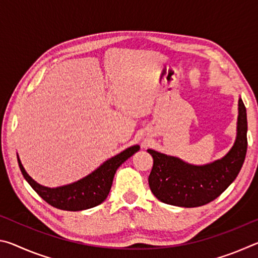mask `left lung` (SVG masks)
Listing matches in <instances>:
<instances>
[{
    "label": "left lung",
    "mask_w": 258,
    "mask_h": 258,
    "mask_svg": "<svg viewBox=\"0 0 258 258\" xmlns=\"http://www.w3.org/2000/svg\"><path fill=\"white\" fill-rule=\"evenodd\" d=\"M148 152L154 158L148 181L157 199L187 208L213 202L235 180L246 158L247 112L241 98L238 101L235 141L221 159L206 165H192L152 149H148Z\"/></svg>",
    "instance_id": "left-lung-1"
}]
</instances>
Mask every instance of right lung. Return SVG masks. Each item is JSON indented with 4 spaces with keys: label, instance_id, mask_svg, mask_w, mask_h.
Here are the masks:
<instances>
[{
    "label": "right lung",
    "instance_id": "1",
    "mask_svg": "<svg viewBox=\"0 0 258 258\" xmlns=\"http://www.w3.org/2000/svg\"><path fill=\"white\" fill-rule=\"evenodd\" d=\"M139 150L140 146L138 145L130 147L121 151L120 154L104 161L95 171L90 173L85 177L73 182L71 184L56 187L38 184L25 171L18 155H17V158H18L20 171L23 173L25 180L29 183V185L37 192L41 198L55 208L62 209V211L78 212L98 206L106 200L109 191L111 189L112 180L117 168Z\"/></svg>",
    "mask_w": 258,
    "mask_h": 258
}]
</instances>
